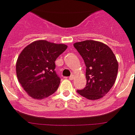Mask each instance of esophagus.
Listing matches in <instances>:
<instances>
[{
    "label": "esophagus",
    "mask_w": 135,
    "mask_h": 135,
    "mask_svg": "<svg viewBox=\"0 0 135 135\" xmlns=\"http://www.w3.org/2000/svg\"><path fill=\"white\" fill-rule=\"evenodd\" d=\"M69 78L70 80H73V78H74V75H71V76H70V77Z\"/></svg>",
    "instance_id": "34e87169"
}]
</instances>
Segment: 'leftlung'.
Here are the masks:
<instances>
[{"label": "left lung", "instance_id": "obj_1", "mask_svg": "<svg viewBox=\"0 0 135 135\" xmlns=\"http://www.w3.org/2000/svg\"><path fill=\"white\" fill-rule=\"evenodd\" d=\"M86 65V85L78 93L89 100L103 97L113 86L117 79L119 64L108 46L94 40L75 43Z\"/></svg>", "mask_w": 135, "mask_h": 135}]
</instances>
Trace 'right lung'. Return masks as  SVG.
Here are the masks:
<instances>
[{
  "mask_svg": "<svg viewBox=\"0 0 135 135\" xmlns=\"http://www.w3.org/2000/svg\"><path fill=\"white\" fill-rule=\"evenodd\" d=\"M66 49L65 44L38 40L22 50L16 61V75L30 97L41 100L56 91L60 78L55 71V62Z\"/></svg>",
  "mask_w": 135,
  "mask_h": 135,
  "instance_id": "right-lung-1",
  "label": "right lung"
}]
</instances>
